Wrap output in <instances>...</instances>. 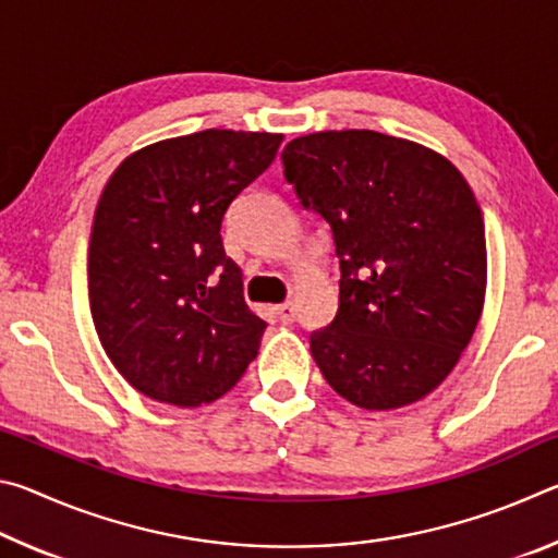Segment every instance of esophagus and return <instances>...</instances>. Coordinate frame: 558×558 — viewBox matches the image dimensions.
<instances>
[{"mask_svg": "<svg viewBox=\"0 0 558 558\" xmlns=\"http://www.w3.org/2000/svg\"><path fill=\"white\" fill-rule=\"evenodd\" d=\"M276 315L280 317V323L286 325L295 323V305H292V302H282V305L276 307Z\"/></svg>", "mask_w": 558, "mask_h": 558, "instance_id": "34e87169", "label": "esophagus"}]
</instances>
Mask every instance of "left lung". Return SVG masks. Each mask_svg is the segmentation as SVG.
<instances>
[{
  "instance_id": "left-lung-1",
  "label": "left lung",
  "mask_w": 558,
  "mask_h": 558,
  "mask_svg": "<svg viewBox=\"0 0 558 558\" xmlns=\"http://www.w3.org/2000/svg\"><path fill=\"white\" fill-rule=\"evenodd\" d=\"M288 184L332 229L339 307L310 335L349 403L391 411L446 379L483 315V211L446 157L374 130H327L282 149Z\"/></svg>"
}]
</instances>
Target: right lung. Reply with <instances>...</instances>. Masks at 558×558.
Segmentation results:
<instances>
[{"label": "right lung", "mask_w": 558, "mask_h": 558, "mask_svg": "<svg viewBox=\"0 0 558 558\" xmlns=\"http://www.w3.org/2000/svg\"><path fill=\"white\" fill-rule=\"evenodd\" d=\"M282 135L204 130L137 149L102 189L88 245L90 315L130 386L159 403H211L256 359L266 323L226 256L231 202Z\"/></svg>", "instance_id": "add662e5"}]
</instances>
